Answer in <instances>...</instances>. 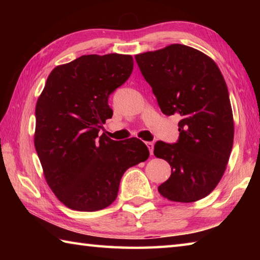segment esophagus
Listing matches in <instances>:
<instances>
[{
  "label": "esophagus",
  "instance_id": "obj_1",
  "mask_svg": "<svg viewBox=\"0 0 260 260\" xmlns=\"http://www.w3.org/2000/svg\"><path fill=\"white\" fill-rule=\"evenodd\" d=\"M146 144L149 149V151H150V155H153V142H147Z\"/></svg>",
  "mask_w": 260,
  "mask_h": 260
}]
</instances>
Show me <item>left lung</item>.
Returning <instances> with one entry per match:
<instances>
[{
	"instance_id": "1",
	"label": "left lung",
	"mask_w": 260,
	"mask_h": 260,
	"mask_svg": "<svg viewBox=\"0 0 260 260\" xmlns=\"http://www.w3.org/2000/svg\"><path fill=\"white\" fill-rule=\"evenodd\" d=\"M135 59L161 112L180 117L178 142L155 144V156L171 165V177L158 191L181 203L204 199L225 173L234 140L225 79L212 58L178 43Z\"/></svg>"
}]
</instances>
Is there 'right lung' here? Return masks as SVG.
I'll list each match as a JSON object with an SVG mask.
<instances>
[{
  "label": "right lung",
  "mask_w": 260,
  "mask_h": 260,
  "mask_svg": "<svg viewBox=\"0 0 260 260\" xmlns=\"http://www.w3.org/2000/svg\"><path fill=\"white\" fill-rule=\"evenodd\" d=\"M131 55H85L58 65L35 107L34 146L46 181L65 206L85 212L108 208L121 177L148 159L142 141L99 136L112 117L108 100L133 71Z\"/></svg>",
  "instance_id": "right-lung-1"
}]
</instances>
